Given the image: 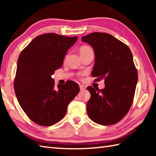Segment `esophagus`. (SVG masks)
Wrapping results in <instances>:
<instances>
[{
    "instance_id": "34e87169",
    "label": "esophagus",
    "mask_w": 156,
    "mask_h": 156,
    "mask_svg": "<svg viewBox=\"0 0 156 156\" xmlns=\"http://www.w3.org/2000/svg\"><path fill=\"white\" fill-rule=\"evenodd\" d=\"M80 88L81 90H84V89H85L84 85H82V84H80Z\"/></svg>"
}]
</instances>
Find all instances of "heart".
I'll return each instance as SVG.
<instances>
[{
  "label": "heart",
  "mask_w": 156,
  "mask_h": 156,
  "mask_svg": "<svg viewBox=\"0 0 156 156\" xmlns=\"http://www.w3.org/2000/svg\"><path fill=\"white\" fill-rule=\"evenodd\" d=\"M91 48L90 47H88L87 45H83L82 46V47L80 48V54H83V53L86 52L87 51L89 50V49H90ZM80 75H83V74H81Z\"/></svg>",
  "instance_id": "obj_1"
}]
</instances>
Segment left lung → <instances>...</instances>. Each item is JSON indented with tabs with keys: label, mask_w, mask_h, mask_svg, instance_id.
Listing matches in <instances>:
<instances>
[{
	"label": "left lung",
	"mask_w": 156,
	"mask_h": 156,
	"mask_svg": "<svg viewBox=\"0 0 156 156\" xmlns=\"http://www.w3.org/2000/svg\"><path fill=\"white\" fill-rule=\"evenodd\" d=\"M93 48L95 62L92 76L104 79L105 87H88L90 92L87 109L92 121L102 125L117 123L133 103L137 70L128 46L111 34L94 32L81 38Z\"/></svg>",
	"instance_id": "1"
}]
</instances>
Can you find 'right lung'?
<instances>
[{
  "instance_id": "add662e5",
  "label": "right lung",
  "mask_w": 156,
  "mask_h": 156,
  "mask_svg": "<svg viewBox=\"0 0 156 156\" xmlns=\"http://www.w3.org/2000/svg\"><path fill=\"white\" fill-rule=\"evenodd\" d=\"M77 39V36L49 33L34 38L19 55L15 94L23 111L37 125L51 126L62 120L68 105L80 91L78 84L71 80L56 87L51 78Z\"/></svg>"
}]
</instances>
